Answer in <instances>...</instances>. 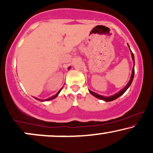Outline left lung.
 Wrapping results in <instances>:
<instances>
[{
  "label": "left lung",
  "mask_w": 153,
  "mask_h": 153,
  "mask_svg": "<svg viewBox=\"0 0 153 153\" xmlns=\"http://www.w3.org/2000/svg\"><path fill=\"white\" fill-rule=\"evenodd\" d=\"M131 57H132V60H133V62H134V54H133L132 52H131ZM134 68H133V69H132V72H131V75L130 80H129V82H128V83L127 84V85H126V86L124 87V88L122 89V90H121L120 91H119V92H118V93H117V94H116L114 95H113V96H108H108H101V95H99L98 94H96V93L93 92V91H89V92L91 93V94H92L93 96H95V97L98 98V99H99L103 100V101H114V100L117 99V98H119V96H122V94H124V93H125V91L128 89V88L130 86L131 82H132L133 78H134Z\"/></svg>",
  "instance_id": "1"
}]
</instances>
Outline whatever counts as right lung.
<instances>
[{
	"instance_id": "right-lung-1",
	"label": "right lung",
	"mask_w": 153,
	"mask_h": 153,
	"mask_svg": "<svg viewBox=\"0 0 153 153\" xmlns=\"http://www.w3.org/2000/svg\"><path fill=\"white\" fill-rule=\"evenodd\" d=\"M70 68H70V67H69V68H68V69H70ZM62 88H60V90H59V91H58V92L57 93V94H56L55 95H54V96H52V97H50V98H48V99H45V100H44V99H42V100H40V99H37V98H35V99H37V100H39V101H50V100H52V99H54V98H56V97H57V96H58V94H59V92H60L61 90H62Z\"/></svg>"
}]
</instances>
